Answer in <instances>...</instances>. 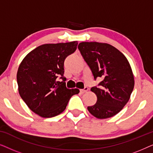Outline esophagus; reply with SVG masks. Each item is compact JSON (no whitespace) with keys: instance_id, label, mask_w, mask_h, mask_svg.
Masks as SVG:
<instances>
[{"instance_id":"34e87169","label":"esophagus","mask_w":153,"mask_h":153,"mask_svg":"<svg viewBox=\"0 0 153 153\" xmlns=\"http://www.w3.org/2000/svg\"><path fill=\"white\" fill-rule=\"evenodd\" d=\"M88 91V87H85L83 89L80 90V92H81V93H86V92H87Z\"/></svg>"}]
</instances>
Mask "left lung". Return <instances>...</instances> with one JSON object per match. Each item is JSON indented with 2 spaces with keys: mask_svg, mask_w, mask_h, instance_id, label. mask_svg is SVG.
Returning a JSON list of instances; mask_svg holds the SVG:
<instances>
[{
  "mask_svg": "<svg viewBox=\"0 0 153 153\" xmlns=\"http://www.w3.org/2000/svg\"><path fill=\"white\" fill-rule=\"evenodd\" d=\"M78 49L91 68L94 79L101 78L99 87L91 88L97 100L88 106L93 116L105 119L115 116L129 101L134 86L131 66L121 52L106 43L83 42Z\"/></svg>",
  "mask_w": 153,
  "mask_h": 153,
  "instance_id": "obj_1",
  "label": "left lung"
}]
</instances>
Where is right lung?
I'll use <instances>...</instances> for the list:
<instances>
[{
  "label": "right lung",
  "mask_w": 153,
  "mask_h": 153,
  "mask_svg": "<svg viewBox=\"0 0 153 153\" xmlns=\"http://www.w3.org/2000/svg\"><path fill=\"white\" fill-rule=\"evenodd\" d=\"M77 41L45 44L27 54L19 65L16 80L21 97L29 108L42 118H52L66 108L77 88H67L64 61L76 51ZM59 76L63 79L59 82Z\"/></svg>",
  "instance_id": "add662e5"
}]
</instances>
